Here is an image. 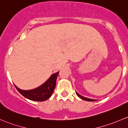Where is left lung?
<instances>
[{
  "label": "left lung",
  "instance_id": "1",
  "mask_svg": "<svg viewBox=\"0 0 128 128\" xmlns=\"http://www.w3.org/2000/svg\"><path fill=\"white\" fill-rule=\"evenodd\" d=\"M76 94L78 95V96L79 97H80V98H81V99L84 100H86V101H89V102H93V101H95L96 100H94V99H90V98H86V97H84L83 96H81V95L79 94L78 93L76 92Z\"/></svg>",
  "mask_w": 128,
  "mask_h": 128
}]
</instances>
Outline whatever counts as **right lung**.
I'll list each match as a JSON object with an SVG mask.
<instances>
[{
	"label": "right lung",
	"mask_w": 128,
	"mask_h": 128,
	"mask_svg": "<svg viewBox=\"0 0 128 128\" xmlns=\"http://www.w3.org/2000/svg\"><path fill=\"white\" fill-rule=\"evenodd\" d=\"M59 72L54 74L50 78L40 86L32 90H24L19 89L15 85L16 89L22 96L33 101L42 102L49 98L53 93L55 88L56 80Z\"/></svg>",
	"instance_id": "add662e5"
}]
</instances>
